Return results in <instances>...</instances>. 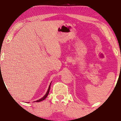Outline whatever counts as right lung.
<instances>
[{
    "instance_id": "obj_1",
    "label": "right lung",
    "mask_w": 121,
    "mask_h": 121,
    "mask_svg": "<svg viewBox=\"0 0 121 121\" xmlns=\"http://www.w3.org/2000/svg\"><path fill=\"white\" fill-rule=\"evenodd\" d=\"M50 85H51V84H50L49 88H48V91H47V93L46 94V95H45L44 96V97H43V98H41V99H40L37 100V101H36V102H40V101H43L44 99H45L46 98V97H47V95H48V93H49V91H50Z\"/></svg>"
}]
</instances>
